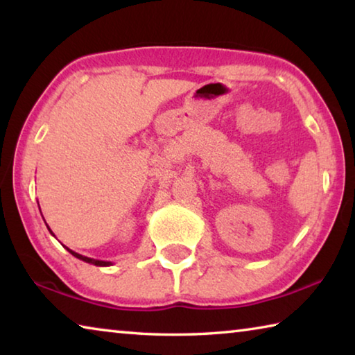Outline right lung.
Returning <instances> with one entry per match:
<instances>
[{
  "instance_id": "right-lung-1",
  "label": "right lung",
  "mask_w": 355,
  "mask_h": 355,
  "mask_svg": "<svg viewBox=\"0 0 355 355\" xmlns=\"http://www.w3.org/2000/svg\"><path fill=\"white\" fill-rule=\"evenodd\" d=\"M48 227V225H46ZM48 230H50V233L53 235V232H51V228L48 227ZM67 249L71 255L73 257H76V258H80V260H83V261H86V263H91V264H95V266H111V261H103V260H95V258H89V257H84V255H81V254H76V252H73V250H70L69 248H65Z\"/></svg>"
}]
</instances>
